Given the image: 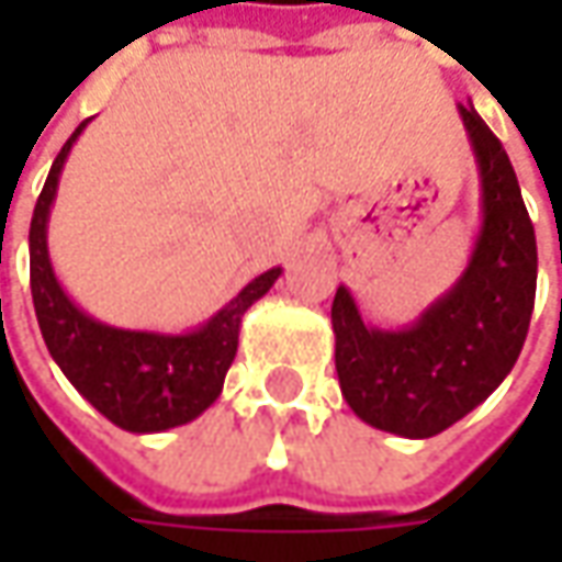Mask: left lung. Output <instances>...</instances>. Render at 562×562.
<instances>
[{"label": "left lung", "mask_w": 562, "mask_h": 562, "mask_svg": "<svg viewBox=\"0 0 562 562\" xmlns=\"http://www.w3.org/2000/svg\"><path fill=\"white\" fill-rule=\"evenodd\" d=\"M457 112L482 203L460 278L403 328L362 322L347 284L331 303L340 394L366 425L400 438H435L485 403L516 366L535 310L538 247L516 171L482 115Z\"/></svg>", "instance_id": "obj_1"}]
</instances>
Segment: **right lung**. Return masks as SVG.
<instances>
[{
	"mask_svg": "<svg viewBox=\"0 0 562 562\" xmlns=\"http://www.w3.org/2000/svg\"><path fill=\"white\" fill-rule=\"evenodd\" d=\"M90 119L55 156L49 178L36 200L31 218V293L33 310L49 357L112 425L134 435H156L187 425L218 400L225 375L237 353L244 313L271 291L281 266L256 274L203 325L168 335L105 325L83 313L61 288L49 259V212L68 153Z\"/></svg>",
	"mask_w": 562,
	"mask_h": 562,
	"instance_id": "obj_1",
	"label": "right lung"
}]
</instances>
